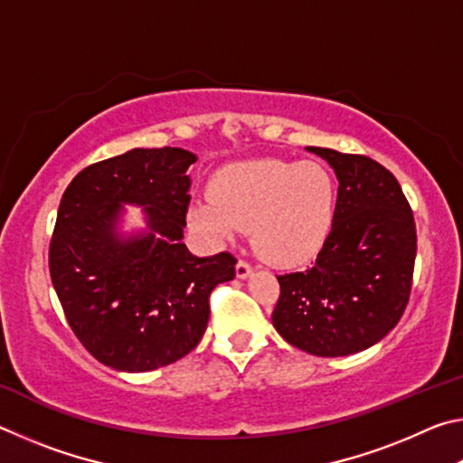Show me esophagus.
Wrapping results in <instances>:
<instances>
[{
	"mask_svg": "<svg viewBox=\"0 0 463 463\" xmlns=\"http://www.w3.org/2000/svg\"><path fill=\"white\" fill-rule=\"evenodd\" d=\"M250 273H253V268H250L247 261H239L237 263V278L239 279H247Z\"/></svg>",
	"mask_w": 463,
	"mask_h": 463,
	"instance_id": "esophagus-1",
	"label": "esophagus"
}]
</instances>
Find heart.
Segmentation results:
<instances>
[{
  "label": "heart",
  "mask_w": 463,
  "mask_h": 463,
  "mask_svg": "<svg viewBox=\"0 0 463 463\" xmlns=\"http://www.w3.org/2000/svg\"><path fill=\"white\" fill-rule=\"evenodd\" d=\"M335 182L315 161L257 159L232 163L213 182V198L195 202L190 224L213 242L250 231L261 260L294 265L310 260L331 232Z\"/></svg>",
  "instance_id": "obj_1"
}]
</instances>
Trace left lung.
Instances as JSON below:
<instances>
[{
    "label": "left lung",
    "mask_w": 463,
    "mask_h": 463,
    "mask_svg": "<svg viewBox=\"0 0 463 463\" xmlns=\"http://www.w3.org/2000/svg\"><path fill=\"white\" fill-rule=\"evenodd\" d=\"M339 179L331 232L307 271L278 276L273 326L318 357L359 354L383 339L409 304L417 229L401 184L378 161L307 146Z\"/></svg>",
    "instance_id": "1"
}]
</instances>
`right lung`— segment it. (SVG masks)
<instances>
[{
	"mask_svg": "<svg viewBox=\"0 0 463 463\" xmlns=\"http://www.w3.org/2000/svg\"><path fill=\"white\" fill-rule=\"evenodd\" d=\"M198 156L175 146L132 151L85 167L62 194L49 268L67 323L118 372L169 365L200 343L210 292L234 278L231 253L195 257L184 242ZM147 229L119 231L126 203Z\"/></svg>",
	"mask_w": 463,
	"mask_h": 463,
	"instance_id": "1",
	"label": "right lung"
}]
</instances>
